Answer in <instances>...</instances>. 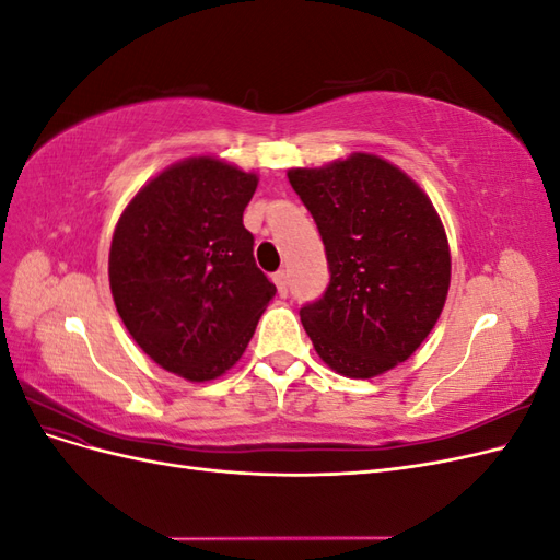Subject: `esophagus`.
Instances as JSON below:
<instances>
[{
	"label": "esophagus",
	"mask_w": 560,
	"mask_h": 560,
	"mask_svg": "<svg viewBox=\"0 0 560 560\" xmlns=\"http://www.w3.org/2000/svg\"><path fill=\"white\" fill-rule=\"evenodd\" d=\"M273 282L278 287L280 296H287V292H290V276H287V270H278V273L273 276Z\"/></svg>",
	"instance_id": "esophagus-1"
}]
</instances>
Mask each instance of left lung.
Instances as JSON below:
<instances>
[{"label":"left lung","instance_id":"1","mask_svg":"<svg viewBox=\"0 0 560 560\" xmlns=\"http://www.w3.org/2000/svg\"><path fill=\"white\" fill-rule=\"evenodd\" d=\"M287 177L327 252V290L299 313L319 358L348 378L409 360L451 284L448 241L430 198L371 154L294 167Z\"/></svg>","mask_w":560,"mask_h":560}]
</instances>
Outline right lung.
<instances>
[{
    "instance_id": "add662e5",
    "label": "right lung",
    "mask_w": 560,
    "mask_h": 560,
    "mask_svg": "<svg viewBox=\"0 0 560 560\" xmlns=\"http://www.w3.org/2000/svg\"><path fill=\"white\" fill-rule=\"evenodd\" d=\"M257 182L217 159L182 161L142 186L116 224V311L135 343L182 378L212 381L238 362L276 296L243 226Z\"/></svg>"
}]
</instances>
